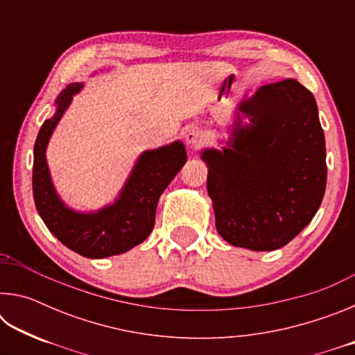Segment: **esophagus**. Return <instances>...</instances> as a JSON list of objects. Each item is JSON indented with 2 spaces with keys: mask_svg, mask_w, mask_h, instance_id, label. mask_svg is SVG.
<instances>
[{
  "mask_svg": "<svg viewBox=\"0 0 355 355\" xmlns=\"http://www.w3.org/2000/svg\"><path fill=\"white\" fill-rule=\"evenodd\" d=\"M205 139V135H203V131L197 127H191L186 130L184 133V141L188 144L189 147H199L200 144Z\"/></svg>",
  "mask_w": 355,
  "mask_h": 355,
  "instance_id": "1",
  "label": "esophagus"
}]
</instances>
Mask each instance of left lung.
Returning a JSON list of instances; mask_svg holds the SVG:
<instances>
[{
    "mask_svg": "<svg viewBox=\"0 0 355 355\" xmlns=\"http://www.w3.org/2000/svg\"><path fill=\"white\" fill-rule=\"evenodd\" d=\"M200 158L219 235L249 250L284 248L310 224L326 191L313 94L288 78L244 95L225 146L203 148Z\"/></svg>",
    "mask_w": 355,
    "mask_h": 355,
    "instance_id": "obj_1",
    "label": "left lung"
}]
</instances>
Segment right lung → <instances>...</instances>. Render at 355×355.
I'll use <instances>...</instances> for the list:
<instances>
[{
  "instance_id": "obj_1",
  "label": "right lung",
  "mask_w": 355,
  "mask_h": 355,
  "mask_svg": "<svg viewBox=\"0 0 355 355\" xmlns=\"http://www.w3.org/2000/svg\"><path fill=\"white\" fill-rule=\"evenodd\" d=\"M83 86V83L69 84L58 95L55 116L42 125L34 144L33 194L42 220L65 248L86 258H106L125 254L148 238L159 197L186 163V148L182 141H173L146 150L112 203L97 211L70 208L53 184L46 147L73 95Z\"/></svg>"
}]
</instances>
